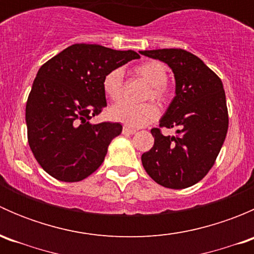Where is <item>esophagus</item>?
<instances>
[{"instance_id":"obj_1","label":"esophagus","mask_w":254,"mask_h":254,"mask_svg":"<svg viewBox=\"0 0 254 254\" xmlns=\"http://www.w3.org/2000/svg\"><path fill=\"white\" fill-rule=\"evenodd\" d=\"M135 132H136V130L131 129V127H123V134L132 135V134H135Z\"/></svg>"}]
</instances>
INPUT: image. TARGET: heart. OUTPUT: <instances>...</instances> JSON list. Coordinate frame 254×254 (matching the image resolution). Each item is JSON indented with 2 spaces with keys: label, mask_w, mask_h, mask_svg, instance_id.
<instances>
[{
  "label": "heart",
  "mask_w": 254,
  "mask_h": 254,
  "mask_svg": "<svg viewBox=\"0 0 254 254\" xmlns=\"http://www.w3.org/2000/svg\"><path fill=\"white\" fill-rule=\"evenodd\" d=\"M135 73L150 84V91L146 94V99H151L165 103L170 98V89L167 87L168 72L166 66L160 61H146L134 68ZM103 92L113 102H118L124 94V75L122 68L109 71L102 82ZM109 115L114 122L123 123L131 127H142L155 122L158 117V109L155 104L145 103L136 106L127 102L112 107Z\"/></svg>",
  "instance_id": "1"
}]
</instances>
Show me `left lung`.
Here are the masks:
<instances>
[{"mask_svg": "<svg viewBox=\"0 0 254 254\" xmlns=\"http://www.w3.org/2000/svg\"><path fill=\"white\" fill-rule=\"evenodd\" d=\"M163 61L176 78V97L160 120V127H176V136L151 129L155 142L142 153V166L160 186L184 189L207 175L229 129L226 96L219 76L183 49L140 51Z\"/></svg>", "mask_w": 254, "mask_h": 254, "instance_id": "8db88e82", "label": "left lung"}]
</instances>
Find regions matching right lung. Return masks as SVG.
<instances>
[{"label": "right lung", "instance_id": "1", "mask_svg": "<svg viewBox=\"0 0 254 254\" xmlns=\"http://www.w3.org/2000/svg\"><path fill=\"white\" fill-rule=\"evenodd\" d=\"M140 55L97 44H73L39 68L25 106L28 142L43 170L61 182H79L103 163L119 123L91 124L107 107L102 82Z\"/></svg>", "mask_w": 254, "mask_h": 254}]
</instances>
